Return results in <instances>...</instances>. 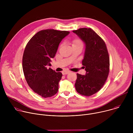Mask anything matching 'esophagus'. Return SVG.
<instances>
[{
    "instance_id": "esophagus-1",
    "label": "esophagus",
    "mask_w": 133,
    "mask_h": 133,
    "mask_svg": "<svg viewBox=\"0 0 133 133\" xmlns=\"http://www.w3.org/2000/svg\"><path fill=\"white\" fill-rule=\"evenodd\" d=\"M70 71H63L62 72V74H63V75H67V74H68V73H69Z\"/></svg>"
}]
</instances>
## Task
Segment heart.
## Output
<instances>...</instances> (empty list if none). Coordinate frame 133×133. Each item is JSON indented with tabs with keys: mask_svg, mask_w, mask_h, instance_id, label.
I'll use <instances>...</instances> for the list:
<instances>
[{
	"mask_svg": "<svg viewBox=\"0 0 133 133\" xmlns=\"http://www.w3.org/2000/svg\"><path fill=\"white\" fill-rule=\"evenodd\" d=\"M82 45L81 41L78 39H75L72 41V46L74 45Z\"/></svg>",
	"mask_w": 133,
	"mask_h": 133,
	"instance_id": "b5f03b06",
	"label": "heart"
}]
</instances>
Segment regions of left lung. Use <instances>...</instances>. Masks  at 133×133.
I'll list each match as a JSON object with an SVG mask.
<instances>
[{
  "label": "left lung",
  "instance_id": "obj_1",
  "mask_svg": "<svg viewBox=\"0 0 133 133\" xmlns=\"http://www.w3.org/2000/svg\"><path fill=\"white\" fill-rule=\"evenodd\" d=\"M84 42L85 50L82 64L85 75L77 74L75 84L76 91L89 96L104 86L109 71V57L104 41L91 28H82L72 31Z\"/></svg>",
  "mask_w": 133,
  "mask_h": 133
}]
</instances>
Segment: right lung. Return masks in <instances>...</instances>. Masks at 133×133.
<instances>
[{
    "label": "right lung",
    "instance_id": "obj_1",
    "mask_svg": "<svg viewBox=\"0 0 133 133\" xmlns=\"http://www.w3.org/2000/svg\"><path fill=\"white\" fill-rule=\"evenodd\" d=\"M67 31L46 29L36 33L27 43L23 57V69L25 79L33 91L43 98L57 92L62 73L51 68L50 62L57 51Z\"/></svg>",
    "mask_w": 133,
    "mask_h": 133
}]
</instances>
